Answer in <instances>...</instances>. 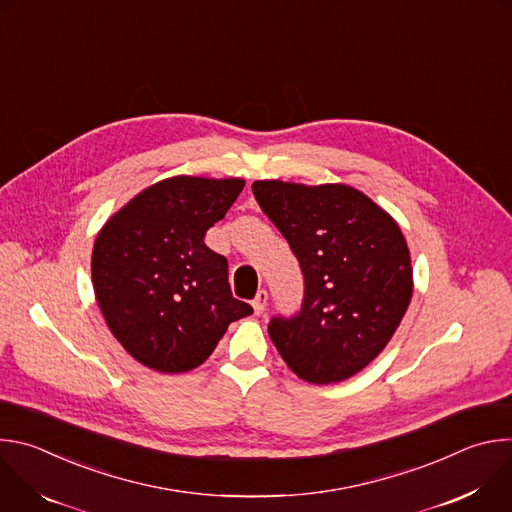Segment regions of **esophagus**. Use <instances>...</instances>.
Returning a JSON list of instances; mask_svg holds the SVG:
<instances>
[{"mask_svg":"<svg viewBox=\"0 0 512 512\" xmlns=\"http://www.w3.org/2000/svg\"><path fill=\"white\" fill-rule=\"evenodd\" d=\"M267 300H269V294L265 289H259L257 291V296H255V300L251 302L253 304V310H255V314L257 316H261L263 312H265V308H267Z\"/></svg>","mask_w":512,"mask_h":512,"instance_id":"obj_1","label":"esophagus"}]
</instances>
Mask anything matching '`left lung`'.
I'll list each match as a JSON object with an SVG mask.
<instances>
[{
	"label": "left lung",
	"mask_w": 512,
	"mask_h": 512,
	"mask_svg": "<svg viewBox=\"0 0 512 512\" xmlns=\"http://www.w3.org/2000/svg\"><path fill=\"white\" fill-rule=\"evenodd\" d=\"M253 194L304 275L300 312L273 316L267 326L277 352L314 385L356 375L387 346L411 302L413 271L399 225L344 184L259 180Z\"/></svg>",
	"instance_id": "1"
}]
</instances>
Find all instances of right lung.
I'll return each instance as SVG.
<instances>
[{"label":"right lung","mask_w":512,"mask_h":512,"mask_svg":"<svg viewBox=\"0 0 512 512\" xmlns=\"http://www.w3.org/2000/svg\"><path fill=\"white\" fill-rule=\"evenodd\" d=\"M239 178L176 176L145 188L97 235L93 287L121 346L160 373L192 371L229 324L253 314L233 298L229 261L206 231L241 194Z\"/></svg>","instance_id":"add662e5"}]
</instances>
